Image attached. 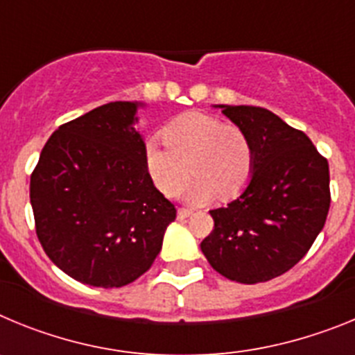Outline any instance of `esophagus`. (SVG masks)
<instances>
[{
	"mask_svg": "<svg viewBox=\"0 0 355 355\" xmlns=\"http://www.w3.org/2000/svg\"><path fill=\"white\" fill-rule=\"evenodd\" d=\"M190 215H192V211H190V209H187V208L178 209V218H181V220H183V218H188Z\"/></svg>",
	"mask_w": 355,
	"mask_h": 355,
	"instance_id": "34e87169",
	"label": "esophagus"
}]
</instances>
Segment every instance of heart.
Here are the masks:
<instances>
[{
  "instance_id": "heart-1",
  "label": "heart",
  "mask_w": 355,
  "mask_h": 355,
  "mask_svg": "<svg viewBox=\"0 0 355 355\" xmlns=\"http://www.w3.org/2000/svg\"><path fill=\"white\" fill-rule=\"evenodd\" d=\"M163 140L147 139L142 159L149 180L159 192L174 196L188 175L181 197L200 205L218 196L231 199L247 187L254 168L250 140L240 128L227 126L208 114H184L163 130Z\"/></svg>"
}]
</instances>
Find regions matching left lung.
I'll list each match as a JSON object with an SVG mask.
<instances>
[{
    "mask_svg": "<svg viewBox=\"0 0 355 355\" xmlns=\"http://www.w3.org/2000/svg\"><path fill=\"white\" fill-rule=\"evenodd\" d=\"M254 150L247 188L211 209L215 227L200 243L209 265L243 284L283 275L311 249L331 206L329 163L302 131L259 106L218 105Z\"/></svg>",
    "mask_w": 355,
    "mask_h": 355,
    "instance_id": "left-lung-1",
    "label": "left lung"
}]
</instances>
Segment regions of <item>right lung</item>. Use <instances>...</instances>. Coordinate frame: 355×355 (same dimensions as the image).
Here are the masks:
<instances>
[{
    "label": "right lung",
    "mask_w": 355,
    "mask_h": 355,
    "mask_svg": "<svg viewBox=\"0 0 355 355\" xmlns=\"http://www.w3.org/2000/svg\"><path fill=\"white\" fill-rule=\"evenodd\" d=\"M142 103L115 101L62 124L30 180L40 245L83 284L121 288L146 274L175 208L147 175L135 130Z\"/></svg>",
    "instance_id": "add662e5"
}]
</instances>
